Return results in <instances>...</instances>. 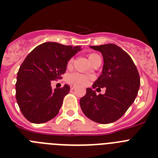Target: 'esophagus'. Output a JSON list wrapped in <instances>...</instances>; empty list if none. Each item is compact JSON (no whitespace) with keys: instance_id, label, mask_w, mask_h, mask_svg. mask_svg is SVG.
Listing matches in <instances>:
<instances>
[{"instance_id":"obj_1","label":"esophagus","mask_w":158,"mask_h":158,"mask_svg":"<svg viewBox=\"0 0 158 158\" xmlns=\"http://www.w3.org/2000/svg\"><path fill=\"white\" fill-rule=\"evenodd\" d=\"M75 89V86L74 85H71L70 86V89L71 90H73V89Z\"/></svg>"}]
</instances>
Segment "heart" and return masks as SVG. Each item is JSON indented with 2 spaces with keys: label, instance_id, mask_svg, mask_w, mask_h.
Masks as SVG:
<instances>
[{
  "label": "heart",
  "instance_id": "obj_1",
  "mask_svg": "<svg viewBox=\"0 0 158 158\" xmlns=\"http://www.w3.org/2000/svg\"><path fill=\"white\" fill-rule=\"evenodd\" d=\"M89 59L92 64L96 61L98 58H100L98 54L92 53L88 55ZM73 63V58H69L68 62H67V67L70 68L72 67ZM93 77L92 75H85L82 74V73H73L71 74L68 75L66 78V81L71 85H87L89 84V81L93 79Z\"/></svg>",
  "mask_w": 158,
  "mask_h": 158
}]
</instances>
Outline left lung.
Segmentation results:
<instances>
[{
  "label": "left lung",
  "mask_w": 158,
  "mask_h": 158,
  "mask_svg": "<svg viewBox=\"0 0 158 158\" xmlns=\"http://www.w3.org/2000/svg\"><path fill=\"white\" fill-rule=\"evenodd\" d=\"M104 58L102 74L93 84V89L106 88L104 95L86 89L80 100L82 111L91 120L102 124L115 122L125 114L136 98L140 77L129 54L115 44L92 46Z\"/></svg>",
  "instance_id": "obj_1"
}]
</instances>
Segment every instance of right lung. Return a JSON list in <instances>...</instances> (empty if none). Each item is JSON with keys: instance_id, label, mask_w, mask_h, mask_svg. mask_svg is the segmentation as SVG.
Masks as SVG:
<instances>
[{"instance_id": "right-lung-1", "label": "right lung", "mask_w": 158, "mask_h": 158, "mask_svg": "<svg viewBox=\"0 0 158 158\" xmlns=\"http://www.w3.org/2000/svg\"><path fill=\"white\" fill-rule=\"evenodd\" d=\"M81 49L58 43H42L29 53L17 73L16 98L23 116L43 123L56 116L69 86L53 90L51 81L62 79L67 62Z\"/></svg>"}]
</instances>
